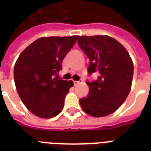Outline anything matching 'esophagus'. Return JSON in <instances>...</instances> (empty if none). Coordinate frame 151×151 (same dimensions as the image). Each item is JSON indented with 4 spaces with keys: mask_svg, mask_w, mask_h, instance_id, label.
I'll return each mask as SVG.
<instances>
[{
    "mask_svg": "<svg viewBox=\"0 0 151 151\" xmlns=\"http://www.w3.org/2000/svg\"><path fill=\"white\" fill-rule=\"evenodd\" d=\"M82 82V80L81 81H73V85H74V86H76V85H78V84H80V83Z\"/></svg>",
    "mask_w": 151,
    "mask_h": 151,
    "instance_id": "obj_1",
    "label": "esophagus"
}]
</instances>
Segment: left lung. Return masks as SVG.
I'll return each mask as SVG.
<instances>
[{
  "instance_id": "obj_1",
  "label": "left lung",
  "mask_w": 151,
  "mask_h": 151,
  "mask_svg": "<svg viewBox=\"0 0 151 151\" xmlns=\"http://www.w3.org/2000/svg\"><path fill=\"white\" fill-rule=\"evenodd\" d=\"M78 45L90 59L88 72L99 74L96 81L87 82L89 94L79 100L81 106L92 117L111 114L130 92L133 62L126 48L107 35L81 36Z\"/></svg>"
}]
</instances>
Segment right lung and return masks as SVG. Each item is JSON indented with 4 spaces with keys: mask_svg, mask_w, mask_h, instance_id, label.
Wrapping results in <instances>:
<instances>
[{
    "mask_svg": "<svg viewBox=\"0 0 151 151\" xmlns=\"http://www.w3.org/2000/svg\"><path fill=\"white\" fill-rule=\"evenodd\" d=\"M78 37H40L25 48L15 62L14 80L18 94L26 107L37 117L51 118L63 110L73 83L57 75Z\"/></svg>",
    "mask_w": 151,
    "mask_h": 151,
    "instance_id": "add662e5",
    "label": "right lung"
}]
</instances>
